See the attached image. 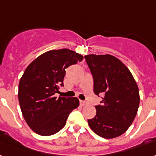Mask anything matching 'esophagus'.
I'll return each mask as SVG.
<instances>
[{"instance_id": "esophagus-1", "label": "esophagus", "mask_w": 156, "mask_h": 156, "mask_svg": "<svg viewBox=\"0 0 156 156\" xmlns=\"http://www.w3.org/2000/svg\"><path fill=\"white\" fill-rule=\"evenodd\" d=\"M80 104L82 106H84V105L87 104V102H86V101H83V100H80Z\"/></svg>"}]
</instances>
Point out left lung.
Listing matches in <instances>:
<instances>
[{"mask_svg":"<svg viewBox=\"0 0 156 156\" xmlns=\"http://www.w3.org/2000/svg\"><path fill=\"white\" fill-rule=\"evenodd\" d=\"M94 80V92L103 94L96 115L88 119L90 128L105 139L121 136L132 125L140 106L139 87L127 67L115 56L90 54L84 56Z\"/></svg>","mask_w":156,"mask_h":156,"instance_id":"1","label":"left lung"}]
</instances>
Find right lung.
<instances>
[{
  "mask_svg": "<svg viewBox=\"0 0 156 156\" xmlns=\"http://www.w3.org/2000/svg\"><path fill=\"white\" fill-rule=\"evenodd\" d=\"M83 56L68 48L50 50L27 67L18 87V100L23 117L33 132L48 136L66 124L73 110L79 106L76 97H56L63 86L65 69Z\"/></svg>",
  "mask_w": 156,
  "mask_h": 156,
  "instance_id": "right-lung-1",
  "label": "right lung"
}]
</instances>
